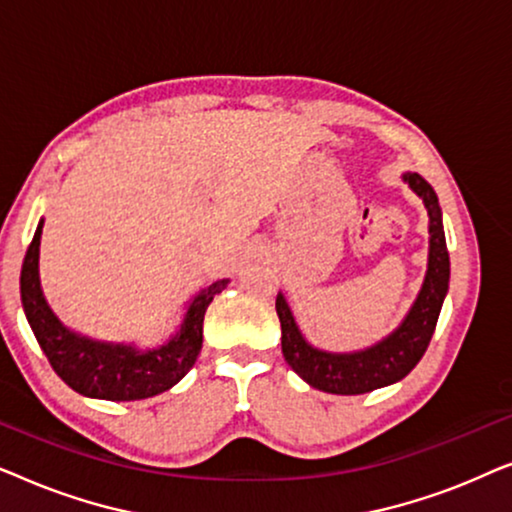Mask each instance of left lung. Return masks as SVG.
I'll use <instances>...</instances> for the list:
<instances>
[{
  "label": "left lung",
  "mask_w": 512,
  "mask_h": 512,
  "mask_svg": "<svg viewBox=\"0 0 512 512\" xmlns=\"http://www.w3.org/2000/svg\"><path fill=\"white\" fill-rule=\"evenodd\" d=\"M403 181L424 200L429 212V268L422 284V291L410 307L408 317L401 326L377 345L352 354L321 352L312 347L298 331L296 319L286 305L282 293L277 296V317L282 324V354L289 366L314 389L326 394L354 396L387 387L403 380L422 359L429 347L431 335L436 331L440 307H443L447 286H450V254H447L443 212H440L438 195L429 181L417 172L403 174Z\"/></svg>",
  "instance_id": "1"
}]
</instances>
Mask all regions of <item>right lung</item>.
Masks as SVG:
<instances>
[{
    "label": "right lung",
    "mask_w": 512,
    "mask_h": 512,
    "mask_svg": "<svg viewBox=\"0 0 512 512\" xmlns=\"http://www.w3.org/2000/svg\"><path fill=\"white\" fill-rule=\"evenodd\" d=\"M41 228L44 219L39 221L20 270V300L34 338L60 380L81 396L102 401H139L172 389L198 359L205 312L216 293L226 289L228 279L202 289L188 305L179 331L156 349L142 352L135 345L90 340L62 326L46 303L39 282Z\"/></svg>",
    "instance_id": "right-lung-1"
}]
</instances>
